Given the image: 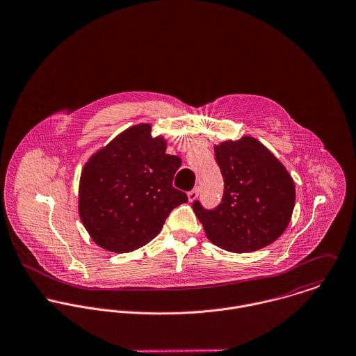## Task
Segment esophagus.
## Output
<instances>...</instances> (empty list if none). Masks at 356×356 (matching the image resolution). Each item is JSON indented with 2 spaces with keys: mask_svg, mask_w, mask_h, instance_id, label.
I'll list each match as a JSON object with an SVG mask.
<instances>
[{
  "mask_svg": "<svg viewBox=\"0 0 356 356\" xmlns=\"http://www.w3.org/2000/svg\"><path fill=\"white\" fill-rule=\"evenodd\" d=\"M197 194H199V190L197 188H194V190H191L187 195H188V200L190 202H193V200H195L197 197Z\"/></svg>",
  "mask_w": 356,
  "mask_h": 356,
  "instance_id": "34e87169",
  "label": "esophagus"
}]
</instances>
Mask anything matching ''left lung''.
<instances>
[{"label": "left lung", "instance_id": "1", "mask_svg": "<svg viewBox=\"0 0 356 356\" xmlns=\"http://www.w3.org/2000/svg\"><path fill=\"white\" fill-rule=\"evenodd\" d=\"M224 179V195L213 210L193 203L207 238L222 250L252 252L286 229L295 184L284 165L257 139L243 136L214 147Z\"/></svg>", "mask_w": 356, "mask_h": 356}]
</instances>
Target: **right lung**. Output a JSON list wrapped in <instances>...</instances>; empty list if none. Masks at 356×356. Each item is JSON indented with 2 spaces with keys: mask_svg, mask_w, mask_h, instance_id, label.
Instances as JSON below:
<instances>
[{
  "mask_svg": "<svg viewBox=\"0 0 356 356\" xmlns=\"http://www.w3.org/2000/svg\"><path fill=\"white\" fill-rule=\"evenodd\" d=\"M150 124L118 135L81 170L79 216L91 238L112 252H131L157 236L169 213L188 197L173 187L177 156L152 136Z\"/></svg>",
  "mask_w": 356,
  "mask_h": 356,
  "instance_id": "1",
  "label": "right lung"
}]
</instances>
